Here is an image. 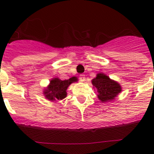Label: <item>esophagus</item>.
<instances>
[{"label":"esophagus","mask_w":154,"mask_h":154,"mask_svg":"<svg viewBox=\"0 0 154 154\" xmlns=\"http://www.w3.org/2000/svg\"><path fill=\"white\" fill-rule=\"evenodd\" d=\"M79 78H80V80L81 82H84L85 80H86V77H85L84 74H80V77H79Z\"/></svg>","instance_id":"obj_1"}]
</instances>
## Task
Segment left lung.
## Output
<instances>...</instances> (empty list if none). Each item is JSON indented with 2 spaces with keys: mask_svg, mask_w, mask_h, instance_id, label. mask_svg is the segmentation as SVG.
<instances>
[{
  "mask_svg": "<svg viewBox=\"0 0 154 154\" xmlns=\"http://www.w3.org/2000/svg\"><path fill=\"white\" fill-rule=\"evenodd\" d=\"M91 83L97 90V97L102 103L112 101L122 91L120 84L103 73L97 74V77L91 80Z\"/></svg>",
  "mask_w": 154,
  "mask_h": 154,
  "instance_id": "left-lung-1",
  "label": "left lung"
}]
</instances>
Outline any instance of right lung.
<instances>
[{"mask_svg":"<svg viewBox=\"0 0 154 154\" xmlns=\"http://www.w3.org/2000/svg\"><path fill=\"white\" fill-rule=\"evenodd\" d=\"M77 78L73 77L68 80H62L59 78H54L51 80L50 84L44 90V95L51 101L63 100L67 96L68 87L74 82H77Z\"/></svg>","mask_w":154,"mask_h":154,"instance_id":"right-lung-1","label":"right lung"}]
</instances>
